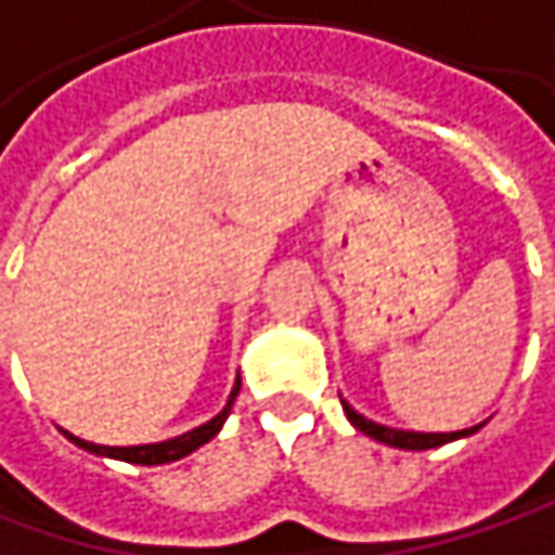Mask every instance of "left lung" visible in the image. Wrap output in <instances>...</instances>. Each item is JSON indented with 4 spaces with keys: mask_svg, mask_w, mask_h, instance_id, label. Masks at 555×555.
I'll return each instance as SVG.
<instances>
[{
    "mask_svg": "<svg viewBox=\"0 0 555 555\" xmlns=\"http://www.w3.org/2000/svg\"><path fill=\"white\" fill-rule=\"evenodd\" d=\"M344 402V412H347L349 425L356 430H362V434H369L372 440L377 443H387V447H397V450H434V447H443V443H450V440H459V437H468V434H475V430L485 428V422L481 425H475V428H465V430H450V434H425V430H400V428H387V425H377L372 418H365V415H359L347 400Z\"/></svg>",
    "mask_w": 555,
    "mask_h": 555,
    "instance_id": "1",
    "label": "left lung"
}]
</instances>
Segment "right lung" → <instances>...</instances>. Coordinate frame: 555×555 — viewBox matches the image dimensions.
<instances>
[{"instance_id":"obj_1","label":"right lung","mask_w":555,"mask_h":555,"mask_svg":"<svg viewBox=\"0 0 555 555\" xmlns=\"http://www.w3.org/2000/svg\"><path fill=\"white\" fill-rule=\"evenodd\" d=\"M236 393H240V374H236L234 387H231V397H228V402H224V409H221L215 418H208L206 425L186 430V434H181V437L162 440V443H140V447H99V443H90V440L74 437V434H68V430H65V437H68L70 443H77L80 450L93 453V456L121 459V462H133V465H165V462H178V459L190 456L193 450H199L203 443H208V440L221 430V425L228 422V415H231V409H234Z\"/></svg>"}]
</instances>
